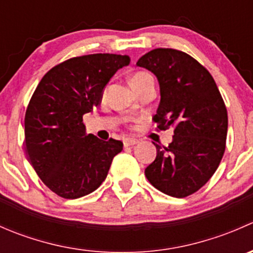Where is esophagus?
Segmentation results:
<instances>
[{"label": "esophagus", "instance_id": "esophagus-1", "mask_svg": "<svg viewBox=\"0 0 253 253\" xmlns=\"http://www.w3.org/2000/svg\"><path fill=\"white\" fill-rule=\"evenodd\" d=\"M138 141L137 139H133V138H125L124 139V147L127 148V147H132V145L137 144Z\"/></svg>", "mask_w": 253, "mask_h": 253}]
</instances>
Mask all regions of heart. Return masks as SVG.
Here are the masks:
<instances>
[{
    "instance_id": "b5f03b06",
    "label": "heart",
    "mask_w": 253,
    "mask_h": 253,
    "mask_svg": "<svg viewBox=\"0 0 253 253\" xmlns=\"http://www.w3.org/2000/svg\"><path fill=\"white\" fill-rule=\"evenodd\" d=\"M152 78V76L149 75V73L147 72H136L134 75H132V77L129 78V83H131L132 88H137V86L139 85V84L143 83L144 81H147V79Z\"/></svg>"
}]
</instances>
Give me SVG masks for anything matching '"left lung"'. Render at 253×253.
Here are the masks:
<instances>
[{
  "instance_id": "8db88e82",
  "label": "left lung",
  "mask_w": 253,
  "mask_h": 253,
  "mask_svg": "<svg viewBox=\"0 0 253 253\" xmlns=\"http://www.w3.org/2000/svg\"><path fill=\"white\" fill-rule=\"evenodd\" d=\"M137 66L154 73L160 103L153 120L159 129L174 128L168 147L154 143L157 158L148 181L160 192L183 198L197 192L218 169L225 152L228 112L211 73L174 48H154Z\"/></svg>"
}]
</instances>
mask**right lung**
<instances>
[{
    "mask_svg": "<svg viewBox=\"0 0 253 253\" xmlns=\"http://www.w3.org/2000/svg\"><path fill=\"white\" fill-rule=\"evenodd\" d=\"M127 55L93 53L51 68L38 84L24 119L25 150L35 172L52 192L76 200L95 191L124 143L85 133L83 115L100 104Z\"/></svg>",
    "mask_w": 253,
    "mask_h": 253,
    "instance_id": "obj_1",
    "label": "right lung"
}]
</instances>
